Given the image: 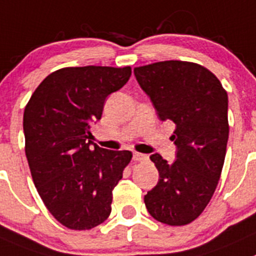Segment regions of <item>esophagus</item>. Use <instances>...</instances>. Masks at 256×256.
<instances>
[{
    "label": "esophagus",
    "instance_id": "1",
    "mask_svg": "<svg viewBox=\"0 0 256 256\" xmlns=\"http://www.w3.org/2000/svg\"><path fill=\"white\" fill-rule=\"evenodd\" d=\"M147 158H148L147 156L142 154V153H138V152L133 153V160H138V162H142V160H147Z\"/></svg>",
    "mask_w": 256,
    "mask_h": 256
}]
</instances>
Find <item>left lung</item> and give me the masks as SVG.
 <instances>
[{"label": "left lung", "instance_id": "8db88e82", "mask_svg": "<svg viewBox=\"0 0 256 256\" xmlns=\"http://www.w3.org/2000/svg\"><path fill=\"white\" fill-rule=\"evenodd\" d=\"M138 84L160 120H172L176 158L168 164L154 153L158 184L144 196L157 221L182 226L196 220L215 192L228 140V93L206 68L188 62H160L134 68Z\"/></svg>", "mask_w": 256, "mask_h": 256}]
</instances>
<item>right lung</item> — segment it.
<instances>
[{"label": "right lung", "instance_id": "obj_1", "mask_svg": "<svg viewBox=\"0 0 256 256\" xmlns=\"http://www.w3.org/2000/svg\"><path fill=\"white\" fill-rule=\"evenodd\" d=\"M130 74V66L62 68L42 80L26 106L31 176L48 210L65 228L90 230L110 215L113 190L132 152L93 148L90 126L102 118L106 96Z\"/></svg>", "mask_w": 256, "mask_h": 256}]
</instances>
